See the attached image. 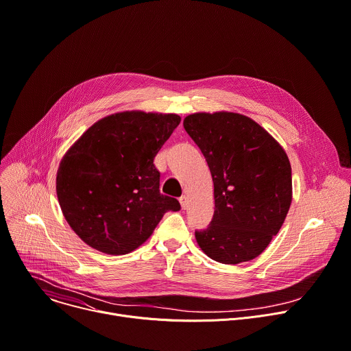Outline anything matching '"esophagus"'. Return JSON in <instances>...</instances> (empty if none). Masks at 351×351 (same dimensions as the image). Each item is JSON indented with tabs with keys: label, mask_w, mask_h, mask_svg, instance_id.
Listing matches in <instances>:
<instances>
[{
	"label": "esophagus",
	"mask_w": 351,
	"mask_h": 351,
	"mask_svg": "<svg viewBox=\"0 0 351 351\" xmlns=\"http://www.w3.org/2000/svg\"><path fill=\"white\" fill-rule=\"evenodd\" d=\"M179 202H180V206H182V208H183V210H184V208H187V206H189L187 196H182V197L179 199Z\"/></svg>",
	"instance_id": "obj_1"
}]
</instances>
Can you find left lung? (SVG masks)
<instances>
[{"mask_svg":"<svg viewBox=\"0 0 351 351\" xmlns=\"http://www.w3.org/2000/svg\"><path fill=\"white\" fill-rule=\"evenodd\" d=\"M183 127L214 182L215 210L210 226L195 232L199 246L224 265L258 258L290 210L289 156L262 125L239 113H193Z\"/></svg>","mask_w":351,"mask_h":351,"instance_id":"1","label":"left lung"}]
</instances>
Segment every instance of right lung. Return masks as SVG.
Segmentation results:
<instances>
[{"instance_id": "1", "label": "right lung", "mask_w": 351, "mask_h": 351, "mask_svg": "<svg viewBox=\"0 0 351 351\" xmlns=\"http://www.w3.org/2000/svg\"><path fill=\"white\" fill-rule=\"evenodd\" d=\"M178 114L120 112L101 119L62 156L57 197L73 231L90 247L125 254L144 243L176 199L159 192L154 158Z\"/></svg>"}]
</instances>
